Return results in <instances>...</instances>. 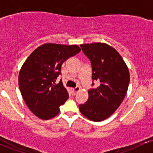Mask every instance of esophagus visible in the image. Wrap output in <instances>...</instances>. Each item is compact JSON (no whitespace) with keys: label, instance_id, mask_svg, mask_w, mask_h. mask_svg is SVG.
Segmentation results:
<instances>
[{"label":"esophagus","instance_id":"34e87169","mask_svg":"<svg viewBox=\"0 0 153 153\" xmlns=\"http://www.w3.org/2000/svg\"><path fill=\"white\" fill-rule=\"evenodd\" d=\"M79 90H80V87L79 86H76L74 88H73V90H72V91H73V94L75 95Z\"/></svg>","mask_w":153,"mask_h":153}]
</instances>
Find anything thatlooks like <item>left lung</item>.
<instances>
[{
  "instance_id": "1",
  "label": "left lung",
  "mask_w": 153,
  "mask_h": 153,
  "mask_svg": "<svg viewBox=\"0 0 153 153\" xmlns=\"http://www.w3.org/2000/svg\"><path fill=\"white\" fill-rule=\"evenodd\" d=\"M82 52L91 61L92 86L88 99L79 105L82 114L94 122L109 117L120 106L129 86V73L127 65L115 49L104 43L80 45Z\"/></svg>"
}]
</instances>
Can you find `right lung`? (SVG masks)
I'll list each match as a JSON object with an SVG mask.
<instances>
[{
  "label": "right lung",
  "mask_w": 153,
  "mask_h": 153,
  "mask_svg": "<svg viewBox=\"0 0 153 153\" xmlns=\"http://www.w3.org/2000/svg\"><path fill=\"white\" fill-rule=\"evenodd\" d=\"M80 52L78 45L45 44L24 63L19 75V88L26 104L39 118H53L68 100L69 94L62 80L55 81L62 63Z\"/></svg>",
  "instance_id": "add662e5"
}]
</instances>
